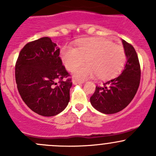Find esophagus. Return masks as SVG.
I'll return each mask as SVG.
<instances>
[{
    "mask_svg": "<svg viewBox=\"0 0 156 156\" xmlns=\"http://www.w3.org/2000/svg\"><path fill=\"white\" fill-rule=\"evenodd\" d=\"M84 82V81H78V80H73V81H72L73 84H83Z\"/></svg>",
    "mask_w": 156,
    "mask_h": 156,
    "instance_id": "obj_1",
    "label": "esophagus"
}]
</instances>
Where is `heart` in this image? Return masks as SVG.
Returning a JSON list of instances; mask_svg holds the SVG:
<instances>
[{
  "label": "heart",
  "instance_id": "heart-1",
  "mask_svg": "<svg viewBox=\"0 0 156 156\" xmlns=\"http://www.w3.org/2000/svg\"><path fill=\"white\" fill-rule=\"evenodd\" d=\"M60 57L65 67L72 70L85 59L88 64L73 70L75 78L87 79L97 75L106 80L117 76L126 62L125 49L103 37L84 38L78 43V48L63 47Z\"/></svg>",
  "mask_w": 156,
  "mask_h": 156
}]
</instances>
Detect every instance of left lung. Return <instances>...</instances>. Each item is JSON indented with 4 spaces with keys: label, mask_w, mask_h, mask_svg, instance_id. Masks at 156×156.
<instances>
[{
    "label": "left lung",
    "mask_w": 156,
    "mask_h": 156,
    "mask_svg": "<svg viewBox=\"0 0 156 156\" xmlns=\"http://www.w3.org/2000/svg\"><path fill=\"white\" fill-rule=\"evenodd\" d=\"M127 62L122 74L117 78L96 87L90 103L103 114H114L124 109L136 94L140 81V66L136 50L131 44L122 40Z\"/></svg>",
    "instance_id": "1"
}]
</instances>
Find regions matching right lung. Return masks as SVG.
I'll return each mask as SVG.
<instances>
[{
  "instance_id": "1",
  "label": "right lung",
  "mask_w": 156,
  "mask_h": 156,
  "mask_svg": "<svg viewBox=\"0 0 156 156\" xmlns=\"http://www.w3.org/2000/svg\"><path fill=\"white\" fill-rule=\"evenodd\" d=\"M15 75L22 99L37 114L54 116L68 106L72 79L59 57V48L50 37L25 45L16 63Z\"/></svg>"
}]
</instances>
